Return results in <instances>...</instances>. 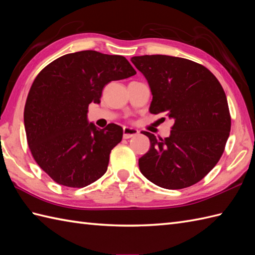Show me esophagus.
<instances>
[{"instance_id": "obj_1", "label": "esophagus", "mask_w": 255, "mask_h": 255, "mask_svg": "<svg viewBox=\"0 0 255 255\" xmlns=\"http://www.w3.org/2000/svg\"><path fill=\"white\" fill-rule=\"evenodd\" d=\"M138 129L131 128V127H124L123 128V137L124 138H131L133 136H136L138 134Z\"/></svg>"}]
</instances>
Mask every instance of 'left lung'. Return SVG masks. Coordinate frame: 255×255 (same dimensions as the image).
I'll return each instance as SVG.
<instances>
[{
	"label": "left lung",
	"instance_id": "obj_1",
	"mask_svg": "<svg viewBox=\"0 0 255 255\" xmlns=\"http://www.w3.org/2000/svg\"><path fill=\"white\" fill-rule=\"evenodd\" d=\"M131 61L149 85L150 113H166L174 121L166 138L143 133L150 148L138 159L140 172L163 189L197 183L216 166L229 137L231 119L222 85L206 67L186 59L156 54Z\"/></svg>",
	"mask_w": 255,
	"mask_h": 255
}]
</instances>
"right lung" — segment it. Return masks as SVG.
I'll return each mask as SVG.
<instances>
[{
    "mask_svg": "<svg viewBox=\"0 0 255 255\" xmlns=\"http://www.w3.org/2000/svg\"><path fill=\"white\" fill-rule=\"evenodd\" d=\"M136 74L122 55L86 50L65 54L39 73L24 111L27 142L36 162L56 183L84 188L106 173L123 128L88 121L89 104H100L111 81Z\"/></svg>",
    "mask_w": 255,
    "mask_h": 255,
    "instance_id": "add662e5",
    "label": "right lung"
}]
</instances>
